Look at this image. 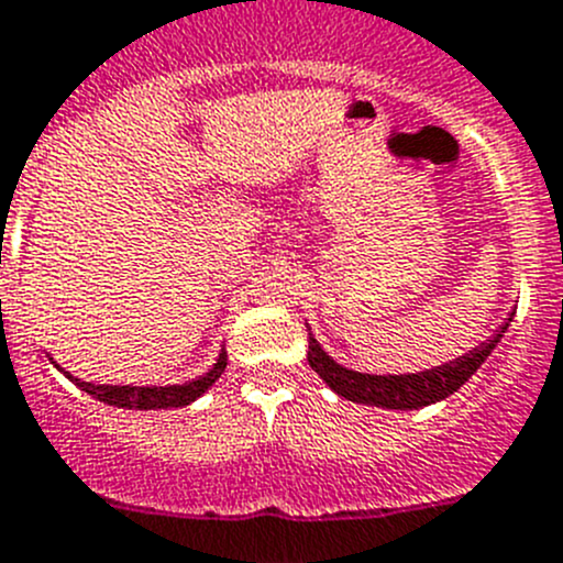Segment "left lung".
I'll return each instance as SVG.
<instances>
[{
	"label": "left lung",
	"mask_w": 563,
	"mask_h": 563,
	"mask_svg": "<svg viewBox=\"0 0 563 563\" xmlns=\"http://www.w3.org/2000/svg\"><path fill=\"white\" fill-rule=\"evenodd\" d=\"M510 318L499 327V332L494 334L488 343H481L477 349H472L463 357L452 360V363L435 365L430 371H421V374H360V371L345 368V365L334 363L327 352L321 349L312 332H309V352L307 360L312 365L323 383L334 390L338 396L349 401H357V405H374L385 407V410H419V407L435 405V401L446 399V396L455 394L457 388L472 379V374L481 368L488 360V354L494 352V345L499 343V338L505 334V329L510 327ZM309 329V327H307Z\"/></svg>",
	"instance_id": "8db88e82"
}]
</instances>
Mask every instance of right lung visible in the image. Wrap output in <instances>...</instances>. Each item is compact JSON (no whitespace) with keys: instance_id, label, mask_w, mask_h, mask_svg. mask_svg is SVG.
Instances as JSON below:
<instances>
[{"instance_id":"right-lung-1","label":"right lung","mask_w":563,"mask_h":563,"mask_svg":"<svg viewBox=\"0 0 563 563\" xmlns=\"http://www.w3.org/2000/svg\"><path fill=\"white\" fill-rule=\"evenodd\" d=\"M225 363H229V354H225V349H223L218 357V363L211 365L203 376H198V379H192V383H184V385H164V388H156V385H153V388H136V385L82 383V379L71 376L69 371L60 368L58 363L55 365H58V368L69 376L77 388L86 390V394L95 396V399L106 401V405L125 407V410H169V407H184V405H192L195 399H200V396H203L211 385L218 383L220 374L225 371Z\"/></svg>"}]
</instances>
